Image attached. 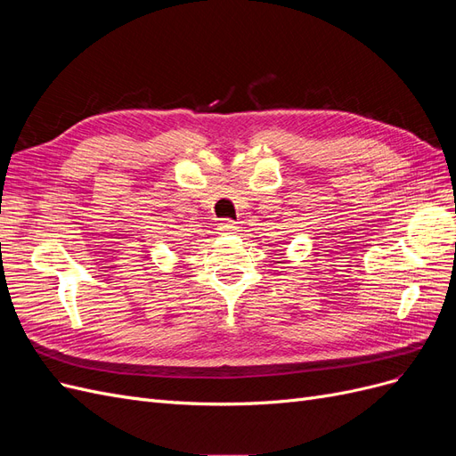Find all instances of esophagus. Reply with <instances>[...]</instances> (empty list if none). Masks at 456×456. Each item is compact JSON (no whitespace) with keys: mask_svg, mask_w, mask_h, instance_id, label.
<instances>
[{"mask_svg":"<svg viewBox=\"0 0 456 456\" xmlns=\"http://www.w3.org/2000/svg\"><path fill=\"white\" fill-rule=\"evenodd\" d=\"M218 230L223 233H236L238 230V224L233 223V220H223V223L218 224Z\"/></svg>","mask_w":456,"mask_h":456,"instance_id":"esophagus-1","label":"esophagus"}]
</instances>
